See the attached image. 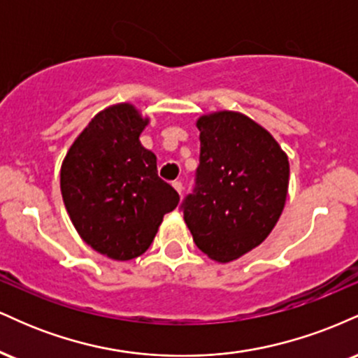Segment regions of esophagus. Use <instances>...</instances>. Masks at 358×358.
I'll return each mask as SVG.
<instances>
[{
	"mask_svg": "<svg viewBox=\"0 0 358 358\" xmlns=\"http://www.w3.org/2000/svg\"><path fill=\"white\" fill-rule=\"evenodd\" d=\"M173 188L176 192L180 193V195H182V192H183V185H182V182H173Z\"/></svg>",
	"mask_w": 358,
	"mask_h": 358,
	"instance_id": "esophagus-1",
	"label": "esophagus"
}]
</instances>
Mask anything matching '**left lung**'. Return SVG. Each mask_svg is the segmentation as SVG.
I'll list each match as a JSON object with an SVG mask.
<instances>
[{
  "label": "left lung",
  "instance_id": "obj_1",
  "mask_svg": "<svg viewBox=\"0 0 358 358\" xmlns=\"http://www.w3.org/2000/svg\"><path fill=\"white\" fill-rule=\"evenodd\" d=\"M200 165L182 203L196 248L231 262L269 236L285 208L289 162L268 131L241 113L220 110L196 121Z\"/></svg>",
  "mask_w": 358,
  "mask_h": 358
}]
</instances>
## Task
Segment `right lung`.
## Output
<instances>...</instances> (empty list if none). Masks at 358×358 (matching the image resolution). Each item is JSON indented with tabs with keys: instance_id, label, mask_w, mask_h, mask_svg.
<instances>
[{
	"instance_id": "1",
	"label": "right lung",
	"mask_w": 358,
	"mask_h": 358,
	"mask_svg": "<svg viewBox=\"0 0 358 358\" xmlns=\"http://www.w3.org/2000/svg\"><path fill=\"white\" fill-rule=\"evenodd\" d=\"M148 122L134 106H110L89 122L62 163V199L73 227L114 261L146 252L165 213L180 202L158 176L155 153L139 143Z\"/></svg>"
}]
</instances>
